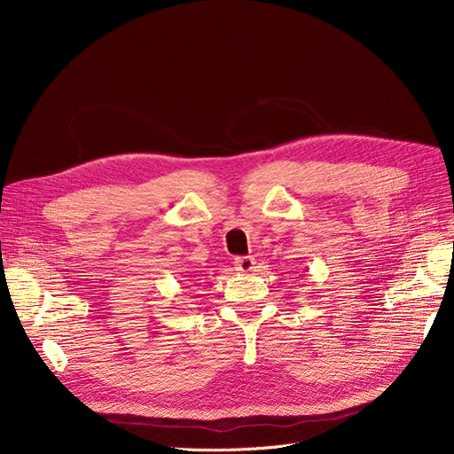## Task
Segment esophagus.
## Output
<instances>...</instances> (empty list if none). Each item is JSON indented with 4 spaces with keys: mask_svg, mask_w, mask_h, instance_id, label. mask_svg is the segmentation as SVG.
<instances>
[{
    "mask_svg": "<svg viewBox=\"0 0 454 454\" xmlns=\"http://www.w3.org/2000/svg\"><path fill=\"white\" fill-rule=\"evenodd\" d=\"M233 265H235V269L239 270V272H243V274H247V272H252L255 267V261H254V257H250V255H247V257H235L233 259Z\"/></svg>",
    "mask_w": 454,
    "mask_h": 454,
    "instance_id": "obj_1",
    "label": "esophagus"
}]
</instances>
